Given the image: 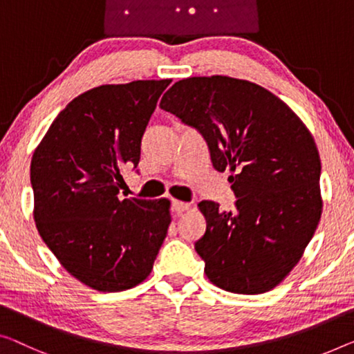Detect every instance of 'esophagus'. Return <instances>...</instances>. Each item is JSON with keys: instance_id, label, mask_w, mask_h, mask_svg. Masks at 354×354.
<instances>
[{"instance_id": "34e87169", "label": "esophagus", "mask_w": 354, "mask_h": 354, "mask_svg": "<svg viewBox=\"0 0 354 354\" xmlns=\"http://www.w3.org/2000/svg\"><path fill=\"white\" fill-rule=\"evenodd\" d=\"M189 208H191V205L189 203L179 202V200H173L171 202V209L175 211V213H184V211H187Z\"/></svg>"}]
</instances>
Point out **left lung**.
I'll use <instances>...</instances> for the list:
<instances>
[{"mask_svg":"<svg viewBox=\"0 0 354 354\" xmlns=\"http://www.w3.org/2000/svg\"><path fill=\"white\" fill-rule=\"evenodd\" d=\"M160 108L195 127L218 171H230L234 211L198 203L207 221L195 251L214 286L262 294L297 266L323 213L318 147L297 114L245 79L187 77Z\"/></svg>","mask_w":354,"mask_h":354,"instance_id":"1","label":"left lung"}]
</instances>
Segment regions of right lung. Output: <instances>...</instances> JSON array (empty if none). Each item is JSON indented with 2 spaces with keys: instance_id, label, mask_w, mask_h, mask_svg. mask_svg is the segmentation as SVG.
I'll use <instances>...</instances> for the list:
<instances>
[{
  "instance_id": "right-lung-1",
  "label": "right lung",
  "mask_w": 354,
  "mask_h": 354,
  "mask_svg": "<svg viewBox=\"0 0 354 354\" xmlns=\"http://www.w3.org/2000/svg\"><path fill=\"white\" fill-rule=\"evenodd\" d=\"M171 79L106 84L60 111L33 152V218L62 267L100 292L149 277L171 223L170 200L119 197Z\"/></svg>"
}]
</instances>
